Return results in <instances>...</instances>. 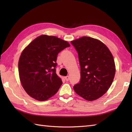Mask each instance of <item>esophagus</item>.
Returning a JSON list of instances; mask_svg holds the SVG:
<instances>
[{
	"instance_id": "34e87169",
	"label": "esophagus",
	"mask_w": 132,
	"mask_h": 132,
	"mask_svg": "<svg viewBox=\"0 0 132 132\" xmlns=\"http://www.w3.org/2000/svg\"><path fill=\"white\" fill-rule=\"evenodd\" d=\"M64 79H65V80L66 81H69V76H66V77H64Z\"/></svg>"
}]
</instances>
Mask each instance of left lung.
Listing matches in <instances>:
<instances>
[{
	"label": "left lung",
	"mask_w": 132,
	"mask_h": 132,
	"mask_svg": "<svg viewBox=\"0 0 132 132\" xmlns=\"http://www.w3.org/2000/svg\"><path fill=\"white\" fill-rule=\"evenodd\" d=\"M80 66V80L74 86L76 93L86 100L102 97L110 87L116 72L113 57L108 47L96 38L83 36L71 41Z\"/></svg>",
	"instance_id": "obj_1"
}]
</instances>
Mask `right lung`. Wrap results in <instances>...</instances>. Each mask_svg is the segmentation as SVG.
Segmentation results:
<instances>
[{
	"mask_svg": "<svg viewBox=\"0 0 132 132\" xmlns=\"http://www.w3.org/2000/svg\"><path fill=\"white\" fill-rule=\"evenodd\" d=\"M70 46L68 41L43 35L23 50L18 63L20 80L27 94L45 101L57 93L62 82L55 72L59 53Z\"/></svg>",
	"mask_w": 132,
	"mask_h": 132,
	"instance_id": "obj_1",
	"label": "right lung"
}]
</instances>
